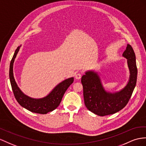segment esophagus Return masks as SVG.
Instances as JSON below:
<instances>
[{
  "label": "esophagus",
  "mask_w": 146,
  "mask_h": 146,
  "mask_svg": "<svg viewBox=\"0 0 146 146\" xmlns=\"http://www.w3.org/2000/svg\"><path fill=\"white\" fill-rule=\"evenodd\" d=\"M81 76H82V74L80 73H78L75 74V78H76V79H77V80L81 79Z\"/></svg>",
  "instance_id": "1"
}]
</instances>
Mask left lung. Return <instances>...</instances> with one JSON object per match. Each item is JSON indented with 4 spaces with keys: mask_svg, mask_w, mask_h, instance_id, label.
Returning <instances> with one entry per match:
<instances>
[{
    "mask_svg": "<svg viewBox=\"0 0 146 146\" xmlns=\"http://www.w3.org/2000/svg\"><path fill=\"white\" fill-rule=\"evenodd\" d=\"M123 56L128 60L130 75L128 84L119 92H107L98 73L92 71L82 76L85 106L92 113L102 117L117 113L126 106L131 97L136 84L137 69L135 54L129 44L127 45Z\"/></svg>",
    "mask_w": 146,
    "mask_h": 146,
    "instance_id": "left-lung-1",
    "label": "left lung"
}]
</instances>
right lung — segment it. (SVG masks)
<instances>
[{
    "label": "right lung",
    "instance_id": "1",
    "mask_svg": "<svg viewBox=\"0 0 146 146\" xmlns=\"http://www.w3.org/2000/svg\"><path fill=\"white\" fill-rule=\"evenodd\" d=\"M20 47V46H18L15 50L10 64L9 77L15 98L21 106L33 113L46 114L48 112L53 111L60 105L66 89L73 83L74 78H68L59 83L50 92L49 94L43 98L33 99L26 96L18 87L15 80L14 79L13 72L14 60L19 51Z\"/></svg>",
    "mask_w": 146,
    "mask_h": 146
}]
</instances>
